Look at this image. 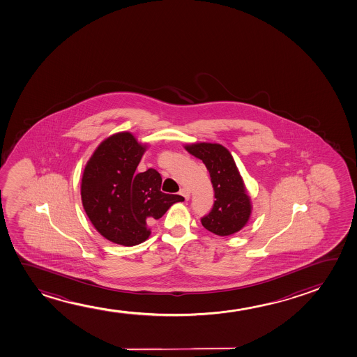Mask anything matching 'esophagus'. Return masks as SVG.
I'll return each mask as SVG.
<instances>
[{
  "label": "esophagus",
  "mask_w": 357,
  "mask_h": 357,
  "mask_svg": "<svg viewBox=\"0 0 357 357\" xmlns=\"http://www.w3.org/2000/svg\"><path fill=\"white\" fill-rule=\"evenodd\" d=\"M180 195H181L186 201H188V199H190V196H191V195H190V191H188L187 188H181V190H180Z\"/></svg>",
  "instance_id": "1"
}]
</instances>
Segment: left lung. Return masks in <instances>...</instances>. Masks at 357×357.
<instances>
[{
	"instance_id": "8db88e82",
	"label": "left lung",
	"mask_w": 357,
	"mask_h": 357,
	"mask_svg": "<svg viewBox=\"0 0 357 357\" xmlns=\"http://www.w3.org/2000/svg\"><path fill=\"white\" fill-rule=\"evenodd\" d=\"M186 151L206 164L214 190L215 201L202 218V225L219 236L241 230L251 214V204L230 151L211 143L187 146Z\"/></svg>"
}]
</instances>
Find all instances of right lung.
Wrapping results in <instances>:
<instances>
[{
  "label": "right lung",
  "mask_w": 357,
  "mask_h": 357,
  "mask_svg": "<svg viewBox=\"0 0 357 357\" xmlns=\"http://www.w3.org/2000/svg\"><path fill=\"white\" fill-rule=\"evenodd\" d=\"M144 151L131 133H117L98 146L83 172L86 215L102 236L122 246L146 241L148 226L174 203L185 201L160 191L161 176L154 169L137 174Z\"/></svg>",
  "instance_id": "add662e5"
}]
</instances>
